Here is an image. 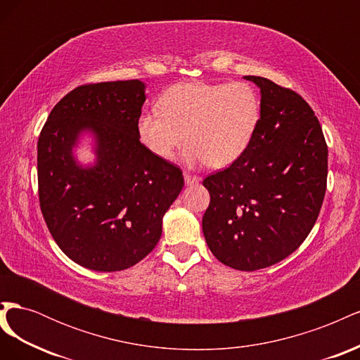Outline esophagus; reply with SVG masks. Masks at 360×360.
Listing matches in <instances>:
<instances>
[{
    "label": "esophagus",
    "instance_id": "34e87169",
    "mask_svg": "<svg viewBox=\"0 0 360 360\" xmlns=\"http://www.w3.org/2000/svg\"><path fill=\"white\" fill-rule=\"evenodd\" d=\"M200 181V177L195 176V174L191 172H184V183L186 184H197Z\"/></svg>",
    "mask_w": 360,
    "mask_h": 360
}]
</instances>
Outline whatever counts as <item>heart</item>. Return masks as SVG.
Returning a JSON list of instances; mask_svg holds the SVG:
<instances>
[{
    "instance_id": "1",
    "label": "heart",
    "mask_w": 360,
    "mask_h": 360,
    "mask_svg": "<svg viewBox=\"0 0 360 360\" xmlns=\"http://www.w3.org/2000/svg\"><path fill=\"white\" fill-rule=\"evenodd\" d=\"M159 108L139 114V143L167 160L189 139L186 163L213 168L231 165L245 153L261 117L259 97L246 82H180L162 94Z\"/></svg>"
}]
</instances>
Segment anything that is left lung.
Here are the masks:
<instances>
[{"label":"left lung","instance_id":"1","mask_svg":"<svg viewBox=\"0 0 360 360\" xmlns=\"http://www.w3.org/2000/svg\"><path fill=\"white\" fill-rule=\"evenodd\" d=\"M261 117L245 153L202 181V233L228 267L254 271L292 254L317 221L328 183V144L300 94L261 76Z\"/></svg>","mask_w":360,"mask_h":360}]
</instances>
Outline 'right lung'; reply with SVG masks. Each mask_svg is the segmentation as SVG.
<instances>
[{"mask_svg": "<svg viewBox=\"0 0 360 360\" xmlns=\"http://www.w3.org/2000/svg\"><path fill=\"white\" fill-rule=\"evenodd\" d=\"M144 90L138 79L76 86L53 106L39 136L41 214L63 252L90 270L118 271L146 258L183 189L181 169L138 139ZM85 129L96 139L98 160L89 169L71 155Z\"/></svg>", "mask_w": 360, "mask_h": 360, "instance_id": "obj_1", "label": "right lung"}]
</instances>
